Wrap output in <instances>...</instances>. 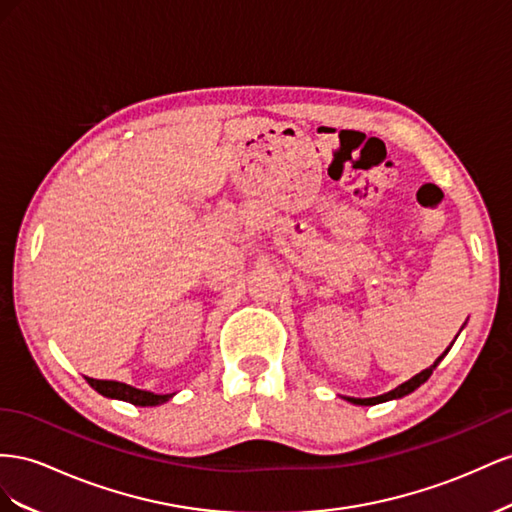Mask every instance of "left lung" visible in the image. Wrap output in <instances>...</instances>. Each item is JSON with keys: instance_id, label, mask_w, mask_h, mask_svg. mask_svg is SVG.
Masks as SVG:
<instances>
[{"instance_id": "8db88e82", "label": "left lung", "mask_w": 512, "mask_h": 512, "mask_svg": "<svg viewBox=\"0 0 512 512\" xmlns=\"http://www.w3.org/2000/svg\"><path fill=\"white\" fill-rule=\"evenodd\" d=\"M450 349V347H448ZM448 349L446 352L437 358L429 369H425V371H420L418 375H414L412 379H407L405 384H401V386H397L394 390H390V392H386V394H379V397H371V399H354V397H345L349 403H354V405H377V403H384V401H392V399H401V397H405V394H410V392H414L420 384H425L427 379L431 377V373H433V369L437 367V364L442 362V358L448 354Z\"/></svg>"}]
</instances>
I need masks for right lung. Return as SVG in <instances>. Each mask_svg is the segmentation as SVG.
Returning <instances> with one entry per match:
<instances>
[{
	"label": "right lung",
	"mask_w": 512,
	"mask_h": 512,
	"mask_svg": "<svg viewBox=\"0 0 512 512\" xmlns=\"http://www.w3.org/2000/svg\"><path fill=\"white\" fill-rule=\"evenodd\" d=\"M85 379L96 392L102 394V397L120 399V401L141 405V407L163 405L173 397V394H154V392L139 390V388H133L128 384H122V382H111V379H94V377H85Z\"/></svg>",
	"instance_id": "1"
}]
</instances>
